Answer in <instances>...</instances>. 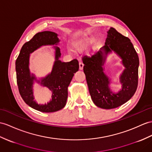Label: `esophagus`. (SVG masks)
<instances>
[{
    "label": "esophagus",
    "mask_w": 152,
    "mask_h": 152,
    "mask_svg": "<svg viewBox=\"0 0 152 152\" xmlns=\"http://www.w3.org/2000/svg\"><path fill=\"white\" fill-rule=\"evenodd\" d=\"M84 67V64L83 63V62H79V69L80 70H82Z\"/></svg>",
    "instance_id": "34e87169"
}]
</instances>
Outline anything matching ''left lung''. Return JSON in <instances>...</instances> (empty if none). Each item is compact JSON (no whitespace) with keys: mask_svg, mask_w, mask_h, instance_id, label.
Instances as JSON below:
<instances>
[{"mask_svg":"<svg viewBox=\"0 0 152 152\" xmlns=\"http://www.w3.org/2000/svg\"><path fill=\"white\" fill-rule=\"evenodd\" d=\"M105 44L102 49L106 56L99 51L90 56L84 55L82 60L92 101L99 108L112 109L124 104L135 93L138 85L139 60L130 39L113 28H111L108 31ZM112 50H114L122 58L125 67L120 77L122 90L117 94H113L110 90V80L103 68L106 55Z\"/></svg>","mask_w":152,"mask_h":152,"instance_id":"obj_1","label":"left lung"}]
</instances>
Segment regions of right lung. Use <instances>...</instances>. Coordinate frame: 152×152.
Instances as JSON below:
<instances>
[{"label": "right lung", "instance_id": "right-lung-1", "mask_svg": "<svg viewBox=\"0 0 152 152\" xmlns=\"http://www.w3.org/2000/svg\"><path fill=\"white\" fill-rule=\"evenodd\" d=\"M58 42L57 34L54 32L46 31L36 33L30 40L24 43L15 62L17 83L21 97L28 106L42 112H54L64 108L68 98V87L74 73L79 68L77 59L67 62L58 60L60 48L55 47V61L52 72L41 81H38L52 91V99L50 102L41 105L33 100L32 88L36 78L29 73V54L43 45H57Z\"/></svg>", "mask_w": 152, "mask_h": 152}]
</instances>
